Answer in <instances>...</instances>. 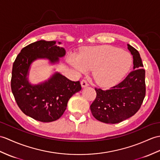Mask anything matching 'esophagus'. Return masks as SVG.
<instances>
[{"label": "esophagus", "mask_w": 160, "mask_h": 160, "mask_svg": "<svg viewBox=\"0 0 160 160\" xmlns=\"http://www.w3.org/2000/svg\"><path fill=\"white\" fill-rule=\"evenodd\" d=\"M88 85L87 81L86 80H82L81 81V86L82 87H86Z\"/></svg>", "instance_id": "esophagus-1"}]
</instances>
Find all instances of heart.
<instances>
[{"instance_id":"b5f03b06","label":"heart","mask_w":160,"mask_h":160,"mask_svg":"<svg viewBox=\"0 0 160 160\" xmlns=\"http://www.w3.org/2000/svg\"><path fill=\"white\" fill-rule=\"evenodd\" d=\"M68 61L80 73L92 69L95 81L103 87L112 86L120 82L132 62L128 53L110 46L85 48L79 56L69 55Z\"/></svg>"}]
</instances>
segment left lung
<instances>
[{
	"mask_svg": "<svg viewBox=\"0 0 160 160\" xmlns=\"http://www.w3.org/2000/svg\"><path fill=\"white\" fill-rule=\"evenodd\" d=\"M133 58V70L119 84L108 90L95 88L96 98L90 106L93 117L105 123H118L133 116L146 94L145 70L138 51L128 44Z\"/></svg>",
	"mask_w": 160,
	"mask_h": 160,
	"instance_id": "left-lung-1",
	"label": "left lung"
}]
</instances>
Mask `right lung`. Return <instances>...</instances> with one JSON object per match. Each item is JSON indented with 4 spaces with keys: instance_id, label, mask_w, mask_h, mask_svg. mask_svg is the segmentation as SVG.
<instances>
[{
    "instance_id": "obj_1",
    "label": "right lung",
    "mask_w": 160,
    "mask_h": 160,
    "mask_svg": "<svg viewBox=\"0 0 160 160\" xmlns=\"http://www.w3.org/2000/svg\"><path fill=\"white\" fill-rule=\"evenodd\" d=\"M65 54L64 48L56 45V42L40 40L22 48L13 62L12 93L20 110L35 120L48 122L58 119L66 110L69 99L81 90L80 81H72L58 73L40 84L28 82V69L35 60L48 58L54 63Z\"/></svg>"
}]
</instances>
